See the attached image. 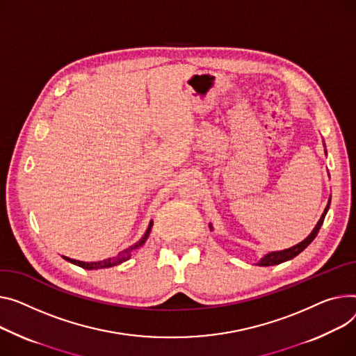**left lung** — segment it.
Wrapping results in <instances>:
<instances>
[{
	"label": "left lung",
	"instance_id": "8db88e82",
	"mask_svg": "<svg viewBox=\"0 0 356 356\" xmlns=\"http://www.w3.org/2000/svg\"><path fill=\"white\" fill-rule=\"evenodd\" d=\"M323 147H326L325 143H323ZM325 154H326V149H325ZM329 204H330V197H329V200H327V204H326V207H325V210H323V213H322L321 219L318 220L316 226L314 227V230L309 233V236H307L306 239H303L302 242H299L298 245H295V246H292V248L266 253L262 259L259 260V262H257L256 265H257V266H273V265H279V264L286 262V260L293 259V257L298 256L300 252H303L307 246H309V245L312 243V241L316 238V234H318V232H319V229H321V226H322V223H323V219H325V216H326V213H327V210H329ZM209 227H210V230H213L211 223L209 225Z\"/></svg>",
	"mask_w": 356,
	"mask_h": 356
}]
</instances>
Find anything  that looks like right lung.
Returning <instances> with one entry per match:
<instances>
[{
  "mask_svg": "<svg viewBox=\"0 0 356 356\" xmlns=\"http://www.w3.org/2000/svg\"><path fill=\"white\" fill-rule=\"evenodd\" d=\"M152 226H153V220H150V223H149V226H147V230L145 232L143 236H141V239H140L137 243H134L133 246H130V248L122 250L117 256H113V257H108V259H104V260H99V262H81V260L70 259V257H67V256H63V259H65L67 262H70V264L77 265V266H80V268H83V269H87V270H97V269H106V268L117 266V265H120V264L126 262V260H129V259L131 257V253H133L136 249L141 248V246H143V245L146 243V241L149 239V234H150V232H152Z\"/></svg>",
  "mask_w": 356,
  "mask_h": 356,
  "instance_id": "obj_1",
  "label": "right lung"
}]
</instances>
